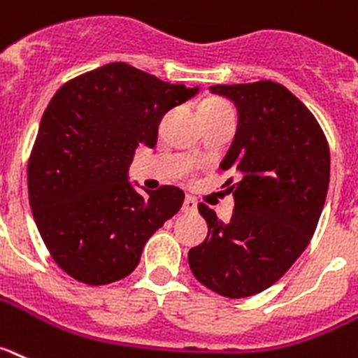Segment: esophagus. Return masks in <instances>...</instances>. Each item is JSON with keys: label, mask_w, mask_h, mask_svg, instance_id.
<instances>
[{"label": "esophagus", "mask_w": 358, "mask_h": 358, "mask_svg": "<svg viewBox=\"0 0 358 358\" xmlns=\"http://www.w3.org/2000/svg\"><path fill=\"white\" fill-rule=\"evenodd\" d=\"M197 210V203H195L194 197H186L185 203H182V212L185 213H194Z\"/></svg>", "instance_id": "34e87169"}]
</instances>
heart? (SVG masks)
Returning a JSON list of instances; mask_svg holds the SVG:
<instances>
[{
  "label": "heart",
  "instance_id": "1",
  "mask_svg": "<svg viewBox=\"0 0 358 358\" xmlns=\"http://www.w3.org/2000/svg\"><path fill=\"white\" fill-rule=\"evenodd\" d=\"M201 114H206V112H222V110H234L230 103H226L222 99H217V97H212V99H206L201 103Z\"/></svg>",
  "mask_w": 358,
  "mask_h": 358
}]
</instances>
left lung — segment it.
Returning <instances> with one entry per match:
<instances>
[{"label":"left lung","instance_id":"8db88e82","mask_svg":"<svg viewBox=\"0 0 358 358\" xmlns=\"http://www.w3.org/2000/svg\"><path fill=\"white\" fill-rule=\"evenodd\" d=\"M239 110V127L222 170L234 192L228 224L206 204V239L188 252L203 286L228 299L270 288L306 250L324 208L329 185V146L315 115L275 81L213 85Z\"/></svg>","mask_w":358,"mask_h":358}]
</instances>
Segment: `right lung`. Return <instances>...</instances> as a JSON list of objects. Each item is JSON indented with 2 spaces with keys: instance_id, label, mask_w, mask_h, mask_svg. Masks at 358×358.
<instances>
[{
  "instance_id": "add662e5",
  "label": "right lung",
  "mask_w": 358,
  "mask_h": 358,
  "mask_svg": "<svg viewBox=\"0 0 358 358\" xmlns=\"http://www.w3.org/2000/svg\"><path fill=\"white\" fill-rule=\"evenodd\" d=\"M195 94L127 63L85 72L54 94L29 157V201L48 253L72 279H124L152 234L181 210L177 186L143 197L127 172L137 146H155L168 110Z\"/></svg>"
}]
</instances>
